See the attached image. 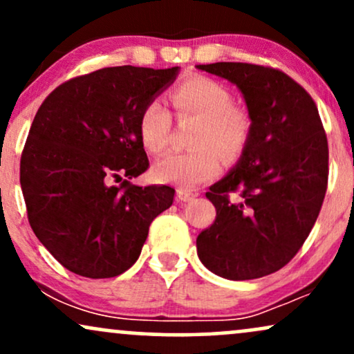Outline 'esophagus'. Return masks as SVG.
Segmentation results:
<instances>
[{"instance_id": "obj_1", "label": "esophagus", "mask_w": 354, "mask_h": 354, "mask_svg": "<svg viewBox=\"0 0 354 354\" xmlns=\"http://www.w3.org/2000/svg\"><path fill=\"white\" fill-rule=\"evenodd\" d=\"M194 198H196V194L191 193V191H186V189L176 191V200L180 203H188L191 200H194Z\"/></svg>"}]
</instances>
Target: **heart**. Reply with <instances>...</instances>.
<instances>
[{"instance_id":"obj_1","label":"heart","mask_w":354,"mask_h":354,"mask_svg":"<svg viewBox=\"0 0 354 354\" xmlns=\"http://www.w3.org/2000/svg\"><path fill=\"white\" fill-rule=\"evenodd\" d=\"M171 100L178 116L198 120L193 135L196 149L166 154L154 163L153 174L161 183L196 188L218 174V152L228 161L243 153L251 135V120L245 109L233 104V96L225 84L206 76L183 81ZM169 131L171 113L160 100H151L138 121L141 145L146 151L161 153L168 145Z\"/></svg>"}]
</instances>
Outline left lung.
I'll return each mask as SVG.
<instances>
[{
    "label": "left lung",
    "instance_id": "8db88e82",
    "mask_svg": "<svg viewBox=\"0 0 354 354\" xmlns=\"http://www.w3.org/2000/svg\"><path fill=\"white\" fill-rule=\"evenodd\" d=\"M236 84L251 120L238 163L206 198L216 219L196 239L211 273L243 281L281 270L308 238L328 185V140L318 108L295 80L248 63L198 64ZM240 191L231 202L229 193Z\"/></svg>",
    "mask_w": 354,
    "mask_h": 354
}]
</instances>
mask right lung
<instances>
[{
    "label": "right lung",
    "mask_w": 354,
    "mask_h": 354,
    "mask_svg": "<svg viewBox=\"0 0 354 354\" xmlns=\"http://www.w3.org/2000/svg\"><path fill=\"white\" fill-rule=\"evenodd\" d=\"M178 73L103 68L61 84L36 113L19 166L28 219L73 273H124L140 258L153 219L173 205L169 186L129 180L149 166L138 133L141 111Z\"/></svg>",
    "instance_id": "right-lung-1"
}]
</instances>
